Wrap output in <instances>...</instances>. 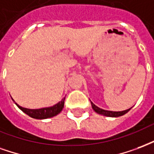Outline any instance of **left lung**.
Listing matches in <instances>:
<instances>
[{
    "mask_svg": "<svg viewBox=\"0 0 154 154\" xmlns=\"http://www.w3.org/2000/svg\"><path fill=\"white\" fill-rule=\"evenodd\" d=\"M91 105H92L93 109H94L97 113L100 114V115L106 116H111V117H118V116H123L125 115V113H127L128 112L131 110V108H130V109L125 110V111H122V112H112V111H106V110L101 109L98 106H97L96 105H94L92 102H91Z\"/></svg>",
    "mask_w": 154,
    "mask_h": 154,
    "instance_id": "8db88e82",
    "label": "left lung"
}]
</instances>
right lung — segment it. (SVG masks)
<instances>
[{
  "label": "right lung",
  "mask_w": 154,
  "mask_h": 154,
  "mask_svg": "<svg viewBox=\"0 0 154 154\" xmlns=\"http://www.w3.org/2000/svg\"><path fill=\"white\" fill-rule=\"evenodd\" d=\"M65 98L66 97H64L62 100L54 106H50V107L41 108V109H29V108H24V107L19 106L18 104H16V105L20 109L23 111V112L26 113L27 115H29L32 118L47 119L57 116V114H59L62 111L64 107V103H65Z\"/></svg>",
  "instance_id": "right-lung-1"
}]
</instances>
